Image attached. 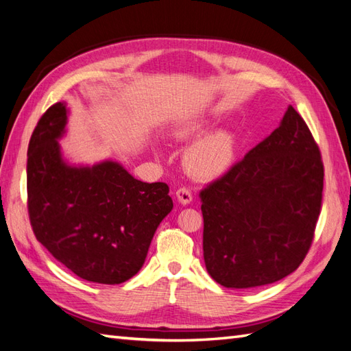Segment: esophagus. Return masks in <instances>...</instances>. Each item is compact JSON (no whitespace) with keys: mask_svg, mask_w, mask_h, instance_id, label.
<instances>
[{"mask_svg":"<svg viewBox=\"0 0 351 351\" xmlns=\"http://www.w3.org/2000/svg\"><path fill=\"white\" fill-rule=\"evenodd\" d=\"M176 197L182 203V205H189V203L193 200V193L189 189L182 186V189L176 190Z\"/></svg>","mask_w":351,"mask_h":351,"instance_id":"1","label":"esophagus"}]
</instances>
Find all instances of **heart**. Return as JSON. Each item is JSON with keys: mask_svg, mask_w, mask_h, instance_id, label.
Listing matches in <instances>:
<instances>
[{"mask_svg": "<svg viewBox=\"0 0 351 351\" xmlns=\"http://www.w3.org/2000/svg\"><path fill=\"white\" fill-rule=\"evenodd\" d=\"M206 124H190L178 130L179 141H190L208 132ZM234 158V138L227 132H215L186 149L184 167L197 179H214L230 169Z\"/></svg>", "mask_w": 351, "mask_h": 351, "instance_id": "b5f03b06", "label": "heart"}]
</instances>
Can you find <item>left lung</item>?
Listing matches in <instances>:
<instances>
[{
	"instance_id": "8db88e82",
	"label": "left lung",
	"mask_w": 351,
	"mask_h": 351,
	"mask_svg": "<svg viewBox=\"0 0 351 351\" xmlns=\"http://www.w3.org/2000/svg\"><path fill=\"white\" fill-rule=\"evenodd\" d=\"M323 178L319 145L289 106L278 128L199 194L209 275L251 289L295 272L314 239Z\"/></svg>"
}]
</instances>
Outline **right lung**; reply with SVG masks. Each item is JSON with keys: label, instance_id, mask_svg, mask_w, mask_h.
<instances>
[{"label": "right lung", "instance_id": "1", "mask_svg": "<svg viewBox=\"0 0 351 351\" xmlns=\"http://www.w3.org/2000/svg\"><path fill=\"white\" fill-rule=\"evenodd\" d=\"M65 103L51 106L28 145L29 223L37 241L82 280L121 284L145 263L158 224L173 208L165 182L137 181L115 161L62 160Z\"/></svg>", "mask_w": 351, "mask_h": 351}]
</instances>
